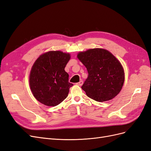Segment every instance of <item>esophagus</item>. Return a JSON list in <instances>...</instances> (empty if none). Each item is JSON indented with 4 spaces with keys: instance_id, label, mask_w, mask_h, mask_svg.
<instances>
[{
    "instance_id": "esophagus-1",
    "label": "esophagus",
    "mask_w": 151,
    "mask_h": 151,
    "mask_svg": "<svg viewBox=\"0 0 151 151\" xmlns=\"http://www.w3.org/2000/svg\"><path fill=\"white\" fill-rule=\"evenodd\" d=\"M83 81H79V83H76V84H77V85L80 86L83 85Z\"/></svg>"
}]
</instances>
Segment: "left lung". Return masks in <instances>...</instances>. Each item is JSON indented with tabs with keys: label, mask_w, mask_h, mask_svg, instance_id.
Listing matches in <instances>:
<instances>
[{
	"label": "left lung",
	"mask_w": 151,
	"mask_h": 151,
	"mask_svg": "<svg viewBox=\"0 0 151 151\" xmlns=\"http://www.w3.org/2000/svg\"><path fill=\"white\" fill-rule=\"evenodd\" d=\"M77 58L88 72L81 88L89 98L103 102L120 92L125 81L124 70L111 53L103 48H93L79 52Z\"/></svg>",
	"instance_id": "obj_1"
}]
</instances>
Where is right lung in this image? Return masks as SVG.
Returning a JSON list of instances; mask_svg holds the SVG:
<instances>
[{
    "label": "right lung",
    "instance_id": "1",
    "mask_svg": "<svg viewBox=\"0 0 151 151\" xmlns=\"http://www.w3.org/2000/svg\"><path fill=\"white\" fill-rule=\"evenodd\" d=\"M69 53L50 51L36 59L29 74V86L35 98L48 106H55L68 96L73 86L65 67Z\"/></svg>",
    "mask_w": 151,
    "mask_h": 151
}]
</instances>
